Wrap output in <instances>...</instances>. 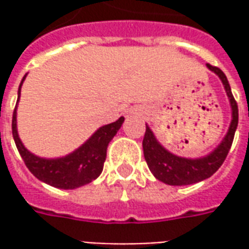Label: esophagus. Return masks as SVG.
<instances>
[{
    "label": "esophagus",
    "instance_id": "34e87169",
    "mask_svg": "<svg viewBox=\"0 0 249 249\" xmlns=\"http://www.w3.org/2000/svg\"><path fill=\"white\" fill-rule=\"evenodd\" d=\"M129 114H133V116H142V114H145V109L141 108V107H133V108L129 109Z\"/></svg>",
    "mask_w": 249,
    "mask_h": 249
}]
</instances>
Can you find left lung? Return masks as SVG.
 Instances as JSON below:
<instances>
[{
    "label": "left lung",
    "instance_id": "1",
    "mask_svg": "<svg viewBox=\"0 0 249 249\" xmlns=\"http://www.w3.org/2000/svg\"><path fill=\"white\" fill-rule=\"evenodd\" d=\"M209 71H213L216 76L219 77L225 93L230 100L231 110H232V120H231L230 128L224 139L221 140L219 145L214 148L213 151L197 159H188V157H180L172 152L165 149L159 142L155 133L146 125L145 135L142 140V149H144V157L148 164V167L153 173V176L168 185H189V184L203 181L205 178H211L224 162L225 157L232 145V141L235 137L236 128L239 123V109L236 104L235 98L231 92L230 82L223 73L221 69L207 64Z\"/></svg>",
    "mask_w": 249,
    "mask_h": 249
}]
</instances>
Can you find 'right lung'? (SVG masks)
<instances>
[{
    "mask_svg": "<svg viewBox=\"0 0 249 249\" xmlns=\"http://www.w3.org/2000/svg\"><path fill=\"white\" fill-rule=\"evenodd\" d=\"M25 78L26 76H24L18 87V98L12 120L14 142L25 165L42 183L60 189H74L92 183L103 172L109 142L121 128L124 123V117H120L112 124L100 126L81 146H78L76 151L71 152L66 156L57 157V159H45V157L37 156L25 148L17 130V105L21 94V87Z\"/></svg>",
    "mask_w": 249,
    "mask_h": 249,
    "instance_id": "obj_1",
    "label": "right lung"
}]
</instances>
